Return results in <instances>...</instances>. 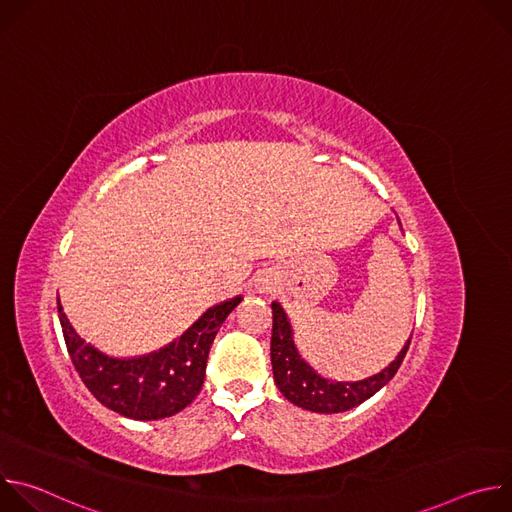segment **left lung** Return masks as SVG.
<instances>
[{"mask_svg": "<svg viewBox=\"0 0 512 512\" xmlns=\"http://www.w3.org/2000/svg\"><path fill=\"white\" fill-rule=\"evenodd\" d=\"M273 330H271V367L273 379L283 397L298 407L316 411V413H340L348 411L362 401L373 397L383 389L399 371L401 362L409 350L411 338L399 352V356L383 369L379 375H373L356 383H334L320 377L310 364L300 356L291 328L285 318L283 308L273 302Z\"/></svg>", "mask_w": 512, "mask_h": 512, "instance_id": "8db88e82", "label": "left lung"}]
</instances>
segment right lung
<instances>
[{
    "label": "right lung",
    "mask_w": 512,
    "mask_h": 512,
    "mask_svg": "<svg viewBox=\"0 0 512 512\" xmlns=\"http://www.w3.org/2000/svg\"><path fill=\"white\" fill-rule=\"evenodd\" d=\"M243 298L210 308L176 342L139 358H111L85 344L58 302V318L72 364L87 389L119 415L150 421L182 411L200 393L210 344Z\"/></svg>",
    "instance_id": "1"
}]
</instances>
